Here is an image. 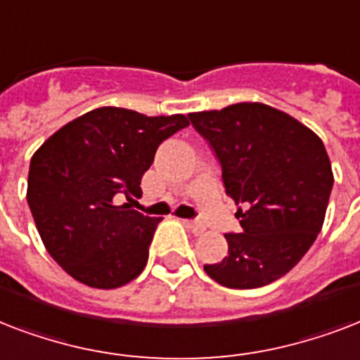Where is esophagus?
Wrapping results in <instances>:
<instances>
[{
	"instance_id": "1",
	"label": "esophagus",
	"mask_w": 360,
	"mask_h": 360,
	"mask_svg": "<svg viewBox=\"0 0 360 360\" xmlns=\"http://www.w3.org/2000/svg\"><path fill=\"white\" fill-rule=\"evenodd\" d=\"M184 225H186L193 235H202V233L206 231L205 225L199 224V221H193V219H184Z\"/></svg>"
}]
</instances>
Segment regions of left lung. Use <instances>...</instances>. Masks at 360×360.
<instances>
[{"instance_id":"1","label":"left lung","mask_w":360,"mask_h":360,"mask_svg":"<svg viewBox=\"0 0 360 360\" xmlns=\"http://www.w3.org/2000/svg\"><path fill=\"white\" fill-rule=\"evenodd\" d=\"M221 167L240 233H227L224 261L205 272L229 289L269 285L304 257L319 235L333 191L321 139L263 103H236L188 116Z\"/></svg>"}]
</instances>
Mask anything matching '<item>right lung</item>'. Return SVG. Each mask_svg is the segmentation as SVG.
<instances>
[{"label":"right lung","mask_w":360,"mask_h":360,"mask_svg":"<svg viewBox=\"0 0 360 360\" xmlns=\"http://www.w3.org/2000/svg\"><path fill=\"white\" fill-rule=\"evenodd\" d=\"M188 125L184 114L94 108L33 154L27 205L44 248L67 274L114 289L144 270L161 218L118 206L116 197H139L158 146Z\"/></svg>","instance_id":"right-lung-1"}]
</instances>
